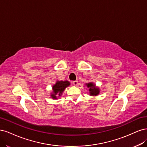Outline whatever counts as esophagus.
I'll list each match as a JSON object with an SVG mask.
<instances>
[{"label":"esophagus","instance_id":"34e87169","mask_svg":"<svg viewBox=\"0 0 147 147\" xmlns=\"http://www.w3.org/2000/svg\"><path fill=\"white\" fill-rule=\"evenodd\" d=\"M73 84L74 85V86H77L78 85V80H74V81H73Z\"/></svg>","mask_w":147,"mask_h":147}]
</instances>
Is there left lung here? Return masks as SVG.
Returning <instances> with one entry per match:
<instances>
[{"mask_svg": "<svg viewBox=\"0 0 147 147\" xmlns=\"http://www.w3.org/2000/svg\"><path fill=\"white\" fill-rule=\"evenodd\" d=\"M87 86L89 88L90 94V95L96 96L97 94H99V89L95 87V86H94L93 83H88L87 84Z\"/></svg>", "mask_w": 147, "mask_h": 147, "instance_id": "8db88e82", "label": "left lung"}]
</instances>
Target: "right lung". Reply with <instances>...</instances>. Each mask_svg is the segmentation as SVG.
<instances>
[{
    "label": "right lung",
    "instance_id": "1",
    "mask_svg": "<svg viewBox=\"0 0 147 147\" xmlns=\"http://www.w3.org/2000/svg\"><path fill=\"white\" fill-rule=\"evenodd\" d=\"M69 82L68 81H58L54 85L53 87V90L54 91V93L52 94V98L54 99H56L55 95L58 94L59 96H61V93L65 90L66 87L69 86Z\"/></svg>",
    "mask_w": 147,
    "mask_h": 147
}]
</instances>
